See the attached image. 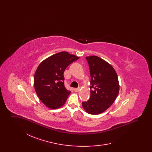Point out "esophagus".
<instances>
[{
    "label": "esophagus",
    "mask_w": 152,
    "mask_h": 152,
    "mask_svg": "<svg viewBox=\"0 0 152 152\" xmlns=\"http://www.w3.org/2000/svg\"><path fill=\"white\" fill-rule=\"evenodd\" d=\"M79 88H73V91H74L75 92H79Z\"/></svg>",
    "instance_id": "1"
}]
</instances>
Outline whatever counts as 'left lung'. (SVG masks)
Here are the masks:
<instances>
[{"label": "left lung", "instance_id": "1", "mask_svg": "<svg viewBox=\"0 0 152 152\" xmlns=\"http://www.w3.org/2000/svg\"><path fill=\"white\" fill-rule=\"evenodd\" d=\"M91 75V97L82 102L84 110L91 115L105 111L115 101L119 92L117 75L113 66L96 56L86 57Z\"/></svg>", "mask_w": 152, "mask_h": 152}]
</instances>
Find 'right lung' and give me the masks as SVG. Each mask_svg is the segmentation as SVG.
<instances>
[{
  "instance_id": "obj_1",
  "label": "right lung",
  "mask_w": 152,
  "mask_h": 152,
  "mask_svg": "<svg viewBox=\"0 0 152 152\" xmlns=\"http://www.w3.org/2000/svg\"><path fill=\"white\" fill-rule=\"evenodd\" d=\"M79 58L66 52H60L38 66L34 75V87L39 99L47 107L55 109L65 104L71 91L64 86V72Z\"/></svg>"
}]
</instances>
